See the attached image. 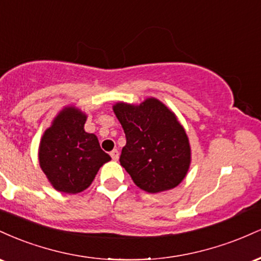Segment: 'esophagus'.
Masks as SVG:
<instances>
[{"mask_svg":"<svg viewBox=\"0 0 261 261\" xmlns=\"http://www.w3.org/2000/svg\"><path fill=\"white\" fill-rule=\"evenodd\" d=\"M110 155H112V158L114 161H118L119 160V151L118 149H113V151L110 152Z\"/></svg>","mask_w":261,"mask_h":261,"instance_id":"obj_1","label":"esophagus"}]
</instances>
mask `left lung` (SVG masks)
<instances>
[{
  "mask_svg": "<svg viewBox=\"0 0 261 261\" xmlns=\"http://www.w3.org/2000/svg\"><path fill=\"white\" fill-rule=\"evenodd\" d=\"M126 136L120 164L135 184L149 194L178 187L188 174L191 147L176 115L157 98L113 106Z\"/></svg>",
  "mask_w": 261,
  "mask_h": 261,
  "instance_id": "1",
  "label": "left lung"
}]
</instances>
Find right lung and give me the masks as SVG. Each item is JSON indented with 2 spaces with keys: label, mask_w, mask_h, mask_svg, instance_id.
<instances>
[{
  "label": "right lung",
  "mask_w": 261,
  "mask_h": 261,
  "mask_svg": "<svg viewBox=\"0 0 261 261\" xmlns=\"http://www.w3.org/2000/svg\"><path fill=\"white\" fill-rule=\"evenodd\" d=\"M87 114L66 106L44 131L39 143V166L60 193L79 194L94 180L112 158L100 148L97 136L85 131Z\"/></svg>",
  "instance_id": "add662e5"
}]
</instances>
